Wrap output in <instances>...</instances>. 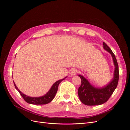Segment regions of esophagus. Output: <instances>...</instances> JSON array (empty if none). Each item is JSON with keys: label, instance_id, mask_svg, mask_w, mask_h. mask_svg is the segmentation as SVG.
Returning <instances> with one entry per match:
<instances>
[{"label": "esophagus", "instance_id": "esophagus-1", "mask_svg": "<svg viewBox=\"0 0 130 130\" xmlns=\"http://www.w3.org/2000/svg\"><path fill=\"white\" fill-rule=\"evenodd\" d=\"M77 73V69H75V68L72 69L71 70H70V73L72 75H76V74Z\"/></svg>", "mask_w": 130, "mask_h": 130}]
</instances>
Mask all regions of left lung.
Instances as JSON below:
<instances>
[{
    "label": "left lung",
    "instance_id": "8db88e82",
    "mask_svg": "<svg viewBox=\"0 0 130 130\" xmlns=\"http://www.w3.org/2000/svg\"><path fill=\"white\" fill-rule=\"evenodd\" d=\"M104 48L111 54L115 66L114 78L110 83L104 88H97L90 85L87 79L79 75L81 85L78 89V95L82 103L87 106H95L103 104L111 97L118 84L119 73V67L116 57L109 47L103 42Z\"/></svg>",
    "mask_w": 130,
    "mask_h": 130
}]
</instances>
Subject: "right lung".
<instances>
[{"label": "right lung", "instance_id": "right-lung-1", "mask_svg": "<svg viewBox=\"0 0 130 130\" xmlns=\"http://www.w3.org/2000/svg\"><path fill=\"white\" fill-rule=\"evenodd\" d=\"M63 80H64V78L60 80H58L56 81L55 83L54 84V85L52 86V88H51L49 90V91L44 96H42L41 97H35V98L28 96L25 95V94H24L23 93H22L16 87L14 82H13V83H14L15 88H16V89L19 92V94H21V95L23 97V99H24V100L26 102V103L31 104H33V105H45V104L49 103L50 102H51L53 100V99L57 93L59 84H60V82H62V81H63Z\"/></svg>", "mask_w": 130, "mask_h": 130}]
</instances>
